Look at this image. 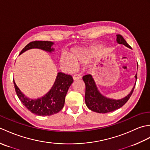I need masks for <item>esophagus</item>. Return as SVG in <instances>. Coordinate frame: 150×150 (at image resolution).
I'll use <instances>...</instances> for the list:
<instances>
[{
    "label": "esophagus",
    "instance_id": "obj_1",
    "mask_svg": "<svg viewBox=\"0 0 150 150\" xmlns=\"http://www.w3.org/2000/svg\"><path fill=\"white\" fill-rule=\"evenodd\" d=\"M81 77V76L79 74H75L73 76V80L74 81H76V80H79V79H80Z\"/></svg>",
    "mask_w": 150,
    "mask_h": 150
}]
</instances>
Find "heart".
I'll return each instance as SVG.
<instances>
[{
	"instance_id": "obj_1",
	"label": "heart",
	"mask_w": 150,
	"mask_h": 150,
	"mask_svg": "<svg viewBox=\"0 0 150 150\" xmlns=\"http://www.w3.org/2000/svg\"><path fill=\"white\" fill-rule=\"evenodd\" d=\"M69 55L63 54L60 57V61L62 64L67 66L69 69H73L77 64L86 62L88 60L89 53L84 49L73 48L70 51Z\"/></svg>"
}]
</instances>
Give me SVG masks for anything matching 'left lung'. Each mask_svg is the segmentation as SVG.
<instances>
[{"mask_svg":"<svg viewBox=\"0 0 150 150\" xmlns=\"http://www.w3.org/2000/svg\"><path fill=\"white\" fill-rule=\"evenodd\" d=\"M117 42L118 44H123L125 46L132 49L131 46L126 42V41L124 40L122 36L120 35H117ZM135 77L137 81V74L135 75ZM82 79H83L86 85V104L90 110L99 113H109L111 111H113L119 109V108L124 106L132 95L136 84H135L134 87L132 88L131 92L127 96L122 98H120V99L116 100L108 98L104 96L103 95H102L100 92L98 91L94 79L91 75L89 74L84 75Z\"/></svg>","mask_w":150,"mask_h":150,"instance_id":"obj_1","label":"left lung"}]
</instances>
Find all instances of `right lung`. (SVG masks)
Masks as SVG:
<instances>
[{"instance_id":"add662e5","label":"right lung","mask_w":150,"mask_h":150,"mask_svg":"<svg viewBox=\"0 0 150 150\" xmlns=\"http://www.w3.org/2000/svg\"><path fill=\"white\" fill-rule=\"evenodd\" d=\"M54 43L51 41H33L25 46L20 55L26 51L37 48L52 53ZM73 80L71 75L59 72L52 88L42 97L31 99L27 97L20 90L13 80L16 93L21 103L31 113L39 116H50L59 112L65 103V97Z\"/></svg>"}]
</instances>
